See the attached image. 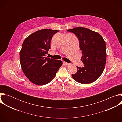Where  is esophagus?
I'll list each match as a JSON object with an SVG mask.
<instances>
[{
    "instance_id": "34e87169",
    "label": "esophagus",
    "mask_w": 122,
    "mask_h": 122,
    "mask_svg": "<svg viewBox=\"0 0 122 122\" xmlns=\"http://www.w3.org/2000/svg\"><path fill=\"white\" fill-rule=\"evenodd\" d=\"M63 64H64V65H66V66H67V65H69V63H66V62H63Z\"/></svg>"
}]
</instances>
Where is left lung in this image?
<instances>
[{
	"label": "left lung",
	"instance_id": "1",
	"mask_svg": "<svg viewBox=\"0 0 122 122\" xmlns=\"http://www.w3.org/2000/svg\"><path fill=\"white\" fill-rule=\"evenodd\" d=\"M73 33L79 41L82 54L83 67L77 66V72L72 74L73 79L82 84H88L96 81L102 74L106 60V43L100 35L88 28L78 27L68 29Z\"/></svg>",
	"mask_w": 122,
	"mask_h": 122
}]
</instances>
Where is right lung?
I'll return each mask as SVG.
<instances>
[{"mask_svg":"<svg viewBox=\"0 0 122 122\" xmlns=\"http://www.w3.org/2000/svg\"><path fill=\"white\" fill-rule=\"evenodd\" d=\"M59 30L41 29L31 34L22 44L20 59L22 70L30 81L44 85L55 77L62 62L46 57L53 35Z\"/></svg>","mask_w":122,"mask_h":122,"instance_id":"1","label":"right lung"}]
</instances>
